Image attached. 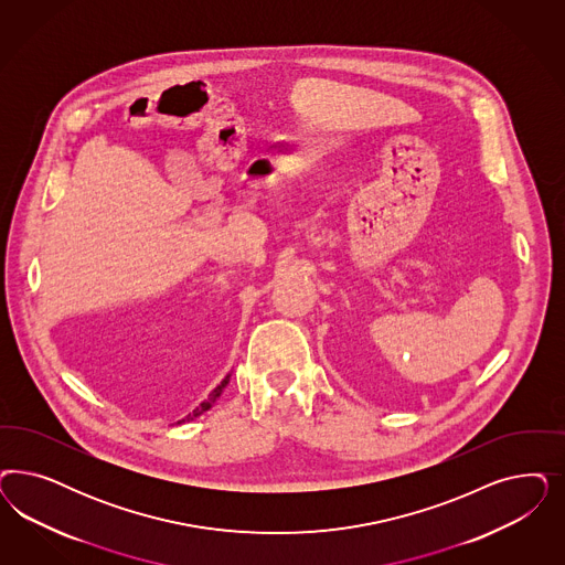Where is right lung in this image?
Segmentation results:
<instances>
[{
  "mask_svg": "<svg viewBox=\"0 0 565 565\" xmlns=\"http://www.w3.org/2000/svg\"><path fill=\"white\" fill-rule=\"evenodd\" d=\"M228 381H231V374H228V376H226V379H224V381H222V383H220L218 386H216V388L210 393V397L203 401L200 407H195V409H193V414H189V416H186V419L198 418V416H201L203 412H207V409L212 407V403L218 399L220 395H222V391H224V386L228 384Z\"/></svg>",
  "mask_w": 565,
  "mask_h": 565,
  "instance_id": "1",
  "label": "right lung"
}]
</instances>
